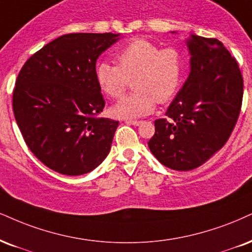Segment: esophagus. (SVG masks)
Masks as SVG:
<instances>
[{"mask_svg": "<svg viewBox=\"0 0 252 252\" xmlns=\"http://www.w3.org/2000/svg\"><path fill=\"white\" fill-rule=\"evenodd\" d=\"M142 121L140 120H126L127 125H133V126H139Z\"/></svg>", "mask_w": 252, "mask_h": 252, "instance_id": "34e87169", "label": "esophagus"}]
</instances>
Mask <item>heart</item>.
<instances>
[{
  "instance_id": "heart-1",
  "label": "heart",
  "mask_w": 252,
  "mask_h": 252,
  "mask_svg": "<svg viewBox=\"0 0 252 252\" xmlns=\"http://www.w3.org/2000/svg\"><path fill=\"white\" fill-rule=\"evenodd\" d=\"M119 65L102 61L95 67L99 88L112 98H119L133 78L134 91L113 105L112 114L120 119L145 117L160 104L172 100L183 76V58L174 48L161 49L147 39H135L117 54Z\"/></svg>"
}]
</instances>
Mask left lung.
Segmentation results:
<instances>
[{"instance_id": "obj_1", "label": "left lung", "mask_w": 252, "mask_h": 252, "mask_svg": "<svg viewBox=\"0 0 252 252\" xmlns=\"http://www.w3.org/2000/svg\"><path fill=\"white\" fill-rule=\"evenodd\" d=\"M190 72L166 112L154 121L148 147L163 166L191 170L228 141L240 116L243 78L237 62L216 38L186 40Z\"/></svg>"}]
</instances>
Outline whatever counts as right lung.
<instances>
[{
    "mask_svg": "<svg viewBox=\"0 0 252 252\" xmlns=\"http://www.w3.org/2000/svg\"><path fill=\"white\" fill-rule=\"evenodd\" d=\"M120 33H67L23 65L12 94L18 128L33 155L64 175L91 172L106 159L119 121L105 106L95 62Z\"/></svg>",
    "mask_w": 252,
    "mask_h": 252,
    "instance_id": "right-lung-1",
    "label": "right lung"
}]
</instances>
